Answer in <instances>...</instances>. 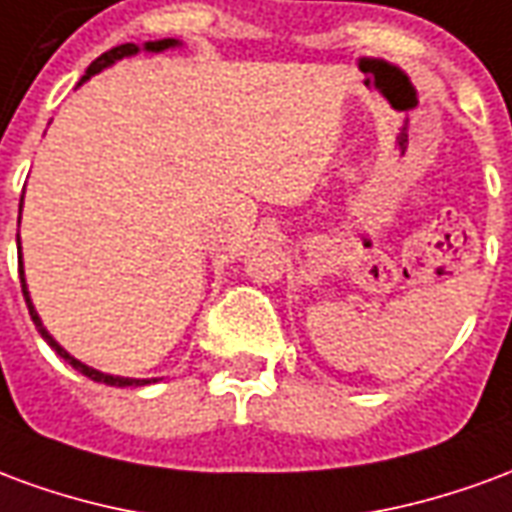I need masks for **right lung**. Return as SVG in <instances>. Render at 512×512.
Segmentation results:
<instances>
[{"label":"right lung","mask_w":512,"mask_h":512,"mask_svg":"<svg viewBox=\"0 0 512 512\" xmlns=\"http://www.w3.org/2000/svg\"><path fill=\"white\" fill-rule=\"evenodd\" d=\"M180 40L175 38H164V40H147V43H142V46H136V43H123V46H115V49H109L106 54H101L98 60L87 68V73L82 76L84 84L90 76H95V73H101L104 68H109V65H115V62L126 60V57H134V54H139V51H150V54H158V51H167V49H178ZM21 205H24V194H21ZM16 244H18V277H21V290H24V301H27L29 307V318H32V323H35V329L40 332V337L46 340V343L51 345V351H57V356H62L68 365L73 367V370H79L82 376L93 378V381H98V384H106V386H145V384H156L158 378H126V376H112V373H101V370H95V367L84 365V362H79L76 356H71L65 348H62L54 337L49 334V329L43 326V321H40L38 310H35V304H32V299H29V288H27V277H24V257H21V235L16 233Z\"/></svg>","instance_id":"obj_1"}]
</instances>
